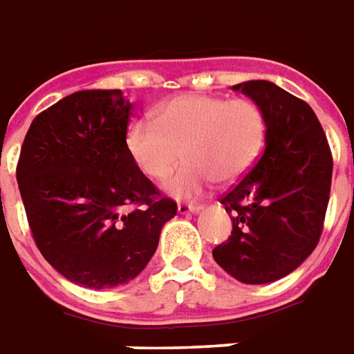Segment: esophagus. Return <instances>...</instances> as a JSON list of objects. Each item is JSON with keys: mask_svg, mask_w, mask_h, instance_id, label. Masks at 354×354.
I'll return each instance as SVG.
<instances>
[{"mask_svg": "<svg viewBox=\"0 0 354 354\" xmlns=\"http://www.w3.org/2000/svg\"><path fill=\"white\" fill-rule=\"evenodd\" d=\"M179 213H198L202 209V205L198 204H179L177 205Z\"/></svg>", "mask_w": 354, "mask_h": 354, "instance_id": "obj_1", "label": "esophagus"}]
</instances>
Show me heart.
<instances>
[{"label":"heart","instance_id":"b5f03b06","mask_svg":"<svg viewBox=\"0 0 354 354\" xmlns=\"http://www.w3.org/2000/svg\"><path fill=\"white\" fill-rule=\"evenodd\" d=\"M267 118L252 99L183 95L137 118L125 129V150L137 169L152 181L164 179L185 154L187 164L164 183L175 198H196L215 177L232 181L257 160Z\"/></svg>","mask_w":354,"mask_h":354}]
</instances>
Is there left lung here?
Here are the masks:
<instances>
[{
    "instance_id": "left-lung-1",
    "label": "left lung",
    "mask_w": 354,
    "mask_h": 354,
    "mask_svg": "<svg viewBox=\"0 0 354 354\" xmlns=\"http://www.w3.org/2000/svg\"><path fill=\"white\" fill-rule=\"evenodd\" d=\"M267 118L259 160L221 198L232 219L217 265L244 284L290 274L317 248L332 187V152L309 104L267 80L232 85Z\"/></svg>"
}]
</instances>
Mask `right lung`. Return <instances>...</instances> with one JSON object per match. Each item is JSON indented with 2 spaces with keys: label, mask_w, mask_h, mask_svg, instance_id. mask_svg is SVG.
Masks as SVG:
<instances>
[{
  "label": "right lung",
  "mask_w": 354,
  "mask_h": 354,
  "mask_svg": "<svg viewBox=\"0 0 354 354\" xmlns=\"http://www.w3.org/2000/svg\"><path fill=\"white\" fill-rule=\"evenodd\" d=\"M129 114L120 89L72 93L37 114L22 142L17 181L34 242L84 288L133 280L177 213L125 150Z\"/></svg>",
  "instance_id": "right-lung-1"
}]
</instances>
